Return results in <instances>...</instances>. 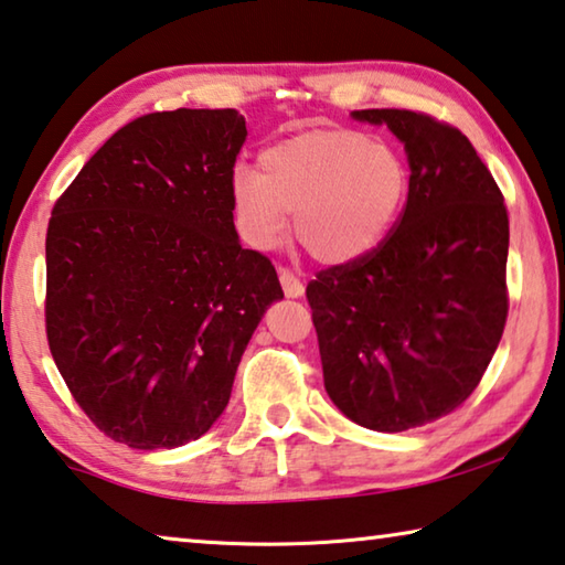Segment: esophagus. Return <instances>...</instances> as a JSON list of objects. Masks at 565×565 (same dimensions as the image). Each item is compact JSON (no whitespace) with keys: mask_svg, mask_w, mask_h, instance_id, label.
Listing matches in <instances>:
<instances>
[{"mask_svg":"<svg viewBox=\"0 0 565 565\" xmlns=\"http://www.w3.org/2000/svg\"><path fill=\"white\" fill-rule=\"evenodd\" d=\"M279 281H281V289L289 299H299L303 294V284L301 279L294 271H289V268H279Z\"/></svg>","mask_w":565,"mask_h":565,"instance_id":"esophagus-1","label":"esophagus"}]
</instances>
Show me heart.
I'll return each instance as SVG.
<instances>
[{
  "instance_id": "heart-1",
  "label": "heart",
  "mask_w": 565,
  "mask_h": 565,
  "mask_svg": "<svg viewBox=\"0 0 565 565\" xmlns=\"http://www.w3.org/2000/svg\"><path fill=\"white\" fill-rule=\"evenodd\" d=\"M262 173L231 178L236 221L256 248L289 231L321 264L356 262L395 226L409 191V168L390 142L349 128H315L268 146Z\"/></svg>"
}]
</instances>
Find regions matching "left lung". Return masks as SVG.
Wrapping results in <instances>:
<instances>
[{"label":"left lung","mask_w":565,"mask_h":565,"mask_svg":"<svg viewBox=\"0 0 565 565\" xmlns=\"http://www.w3.org/2000/svg\"><path fill=\"white\" fill-rule=\"evenodd\" d=\"M405 142L409 193L370 254L307 286L324 387L366 429L405 433L478 387L508 317V211L452 125L412 110H354Z\"/></svg>","instance_id":"obj_1"}]
</instances>
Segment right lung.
<instances>
[{
  "instance_id": "right-lung-1",
  "label": "right lung",
  "mask_w": 565,
  "mask_h": 565,
  "mask_svg": "<svg viewBox=\"0 0 565 565\" xmlns=\"http://www.w3.org/2000/svg\"><path fill=\"white\" fill-rule=\"evenodd\" d=\"M236 110L150 113L79 170L47 226V342L95 427L136 450L199 440L226 409L264 311L284 299L244 248Z\"/></svg>"
}]
</instances>
